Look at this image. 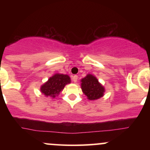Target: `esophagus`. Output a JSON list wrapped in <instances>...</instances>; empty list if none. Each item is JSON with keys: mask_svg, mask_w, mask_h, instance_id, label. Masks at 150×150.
<instances>
[{"mask_svg": "<svg viewBox=\"0 0 150 150\" xmlns=\"http://www.w3.org/2000/svg\"><path fill=\"white\" fill-rule=\"evenodd\" d=\"M77 79H78V77H77V75H73V76L72 77V80H73L74 82H76L77 81Z\"/></svg>", "mask_w": 150, "mask_h": 150, "instance_id": "34e87169", "label": "esophagus"}]
</instances>
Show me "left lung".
<instances>
[{
    "mask_svg": "<svg viewBox=\"0 0 150 150\" xmlns=\"http://www.w3.org/2000/svg\"><path fill=\"white\" fill-rule=\"evenodd\" d=\"M81 82V88L82 92L89 100L99 99L104 95V87L93 75L89 74L85 78L82 79Z\"/></svg>",
    "mask_w": 150,
    "mask_h": 150,
    "instance_id": "1",
    "label": "left lung"
}]
</instances>
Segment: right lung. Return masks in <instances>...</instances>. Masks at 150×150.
Instances as JSON below:
<instances>
[{"label": "right lung", "mask_w": 150, "mask_h": 150, "mask_svg": "<svg viewBox=\"0 0 150 150\" xmlns=\"http://www.w3.org/2000/svg\"><path fill=\"white\" fill-rule=\"evenodd\" d=\"M70 82V78L68 75L63 74H55L50 77L49 80L41 87V92L44 95L55 98L56 94H59L62 89L67 84Z\"/></svg>", "instance_id": "add662e5"}]
</instances>
